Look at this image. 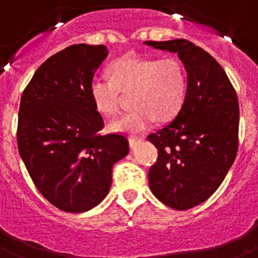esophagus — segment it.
I'll use <instances>...</instances> for the list:
<instances>
[{"mask_svg":"<svg viewBox=\"0 0 258 258\" xmlns=\"http://www.w3.org/2000/svg\"><path fill=\"white\" fill-rule=\"evenodd\" d=\"M142 137H131V138H129V146H131V149H134L138 143L142 142Z\"/></svg>","mask_w":258,"mask_h":258,"instance_id":"obj_1","label":"esophagus"}]
</instances>
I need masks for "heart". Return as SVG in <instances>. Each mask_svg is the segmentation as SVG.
I'll use <instances>...</instances> for the list:
<instances>
[{
    "label": "heart",
    "instance_id": "b5f03b06",
    "mask_svg": "<svg viewBox=\"0 0 258 258\" xmlns=\"http://www.w3.org/2000/svg\"><path fill=\"white\" fill-rule=\"evenodd\" d=\"M109 76L93 77L89 94L98 112L113 116L120 111V93L131 95V112L111 122L113 132L140 133L154 122L178 115L187 95V74L181 60L122 56L109 66Z\"/></svg>",
    "mask_w": 258,
    "mask_h": 258
}]
</instances>
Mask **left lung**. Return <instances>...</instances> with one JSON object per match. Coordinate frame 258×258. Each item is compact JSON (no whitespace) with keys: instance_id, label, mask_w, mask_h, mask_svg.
Masks as SVG:
<instances>
[{"instance_id":"8db88e82","label":"left lung","mask_w":258,"mask_h":258,"mask_svg":"<svg viewBox=\"0 0 258 258\" xmlns=\"http://www.w3.org/2000/svg\"><path fill=\"white\" fill-rule=\"evenodd\" d=\"M177 52L187 72V95L178 115L147 137L157 149L149 183L157 199L177 211L206 202L220 187L238 152L239 102L218 61L183 38L145 41Z\"/></svg>"}]
</instances>
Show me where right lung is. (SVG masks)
<instances>
[{
  "mask_svg": "<svg viewBox=\"0 0 258 258\" xmlns=\"http://www.w3.org/2000/svg\"><path fill=\"white\" fill-rule=\"evenodd\" d=\"M107 54L104 45L66 47L40 66L20 99V157L41 195L70 213L106 198L113 164L129 152L124 136L99 134L103 118L89 94Z\"/></svg>",
  "mask_w": 258,
  "mask_h": 258,
  "instance_id": "add662e5",
  "label": "right lung"
}]
</instances>
